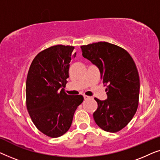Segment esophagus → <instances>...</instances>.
I'll use <instances>...</instances> for the list:
<instances>
[{"label":"esophagus","mask_w":160,"mask_h":160,"mask_svg":"<svg viewBox=\"0 0 160 160\" xmlns=\"http://www.w3.org/2000/svg\"><path fill=\"white\" fill-rule=\"evenodd\" d=\"M83 97H84V100H88V99H89V98H90V97H89V96H87V95H83Z\"/></svg>","instance_id":"1"}]
</instances>
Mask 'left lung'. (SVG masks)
I'll return each mask as SVG.
<instances>
[{"label": "left lung", "instance_id": "left-lung-1", "mask_svg": "<svg viewBox=\"0 0 160 160\" xmlns=\"http://www.w3.org/2000/svg\"><path fill=\"white\" fill-rule=\"evenodd\" d=\"M82 55L98 68L100 78L107 86L108 98H98L93 113L95 123L109 132L121 130L131 121L138 106L140 78L130 54L122 47L108 42L81 47Z\"/></svg>", "mask_w": 160, "mask_h": 160}]
</instances>
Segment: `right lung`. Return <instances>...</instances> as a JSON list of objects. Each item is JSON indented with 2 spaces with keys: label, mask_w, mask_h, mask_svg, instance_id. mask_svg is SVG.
<instances>
[{
  "label": "right lung",
  "mask_w": 160,
  "mask_h": 160,
  "mask_svg": "<svg viewBox=\"0 0 160 160\" xmlns=\"http://www.w3.org/2000/svg\"><path fill=\"white\" fill-rule=\"evenodd\" d=\"M72 46L56 45L37 54L26 81V106L35 126L43 134L58 138L71 128L74 113L84 100L69 95L64 88L71 61L76 58Z\"/></svg>",
  "instance_id": "obj_1"
}]
</instances>
